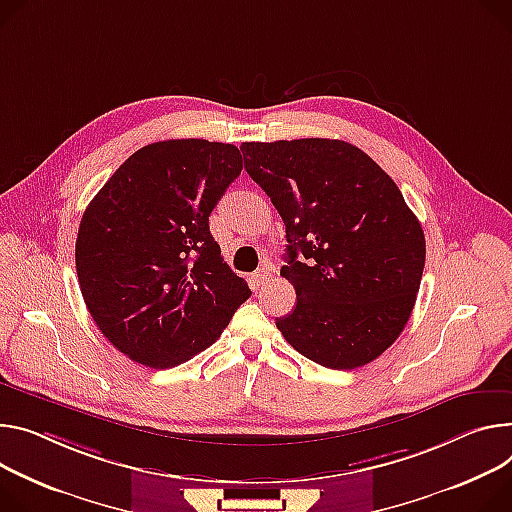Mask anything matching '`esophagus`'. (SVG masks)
<instances>
[{"label":"esophagus","instance_id":"esophagus-1","mask_svg":"<svg viewBox=\"0 0 512 512\" xmlns=\"http://www.w3.org/2000/svg\"><path fill=\"white\" fill-rule=\"evenodd\" d=\"M269 275H271V273H269V269H265V267H263V269H259V271H255V273H253V282H255L257 286H263L265 282H269Z\"/></svg>","mask_w":512,"mask_h":512}]
</instances>
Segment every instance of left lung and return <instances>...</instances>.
I'll return each mask as SVG.
<instances>
[{
  "label": "left lung",
  "mask_w": 512,
  "mask_h": 512,
  "mask_svg": "<svg viewBox=\"0 0 512 512\" xmlns=\"http://www.w3.org/2000/svg\"><path fill=\"white\" fill-rule=\"evenodd\" d=\"M245 169L286 224L282 275L296 308L284 339L329 369L380 357L404 331L421 288L425 232L394 179L333 138L243 143Z\"/></svg>",
  "instance_id": "8db88e82"
}]
</instances>
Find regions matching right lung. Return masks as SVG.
Wrapping results in <instances>:
<instances>
[{"instance_id":"add662e5","label":"right lung","mask_w":512,"mask_h":512,"mask_svg":"<svg viewBox=\"0 0 512 512\" xmlns=\"http://www.w3.org/2000/svg\"><path fill=\"white\" fill-rule=\"evenodd\" d=\"M241 169L235 145L161 141L130 155L85 208L79 288L102 335L132 361L167 369L192 359L251 296L208 224Z\"/></svg>"}]
</instances>
